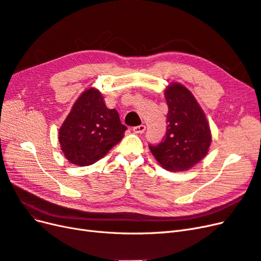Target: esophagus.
Instances as JSON below:
<instances>
[{"instance_id":"esophagus-1","label":"esophagus","mask_w":261,"mask_h":261,"mask_svg":"<svg viewBox=\"0 0 261 261\" xmlns=\"http://www.w3.org/2000/svg\"><path fill=\"white\" fill-rule=\"evenodd\" d=\"M146 130V126L145 125H138L133 127V132L135 134H143Z\"/></svg>"}]
</instances>
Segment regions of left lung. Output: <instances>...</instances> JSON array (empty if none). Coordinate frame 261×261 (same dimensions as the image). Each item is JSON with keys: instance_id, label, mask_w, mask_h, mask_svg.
Segmentation results:
<instances>
[{"instance_id": "8db88e82", "label": "left lung", "mask_w": 261, "mask_h": 261, "mask_svg": "<svg viewBox=\"0 0 261 261\" xmlns=\"http://www.w3.org/2000/svg\"><path fill=\"white\" fill-rule=\"evenodd\" d=\"M164 97L169 108L167 133L161 143L149 145V149L165 170L187 171L208 153L209 124L193 93L183 85L170 84Z\"/></svg>"}]
</instances>
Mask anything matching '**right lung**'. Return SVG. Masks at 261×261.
Masks as SVG:
<instances>
[{"mask_svg":"<svg viewBox=\"0 0 261 261\" xmlns=\"http://www.w3.org/2000/svg\"><path fill=\"white\" fill-rule=\"evenodd\" d=\"M127 129L115 109H108L98 89L84 91L76 100L59 132L66 159L87 167L102 159Z\"/></svg>","mask_w":261,"mask_h":261,"instance_id":"right-lung-1","label":"right lung"}]
</instances>
